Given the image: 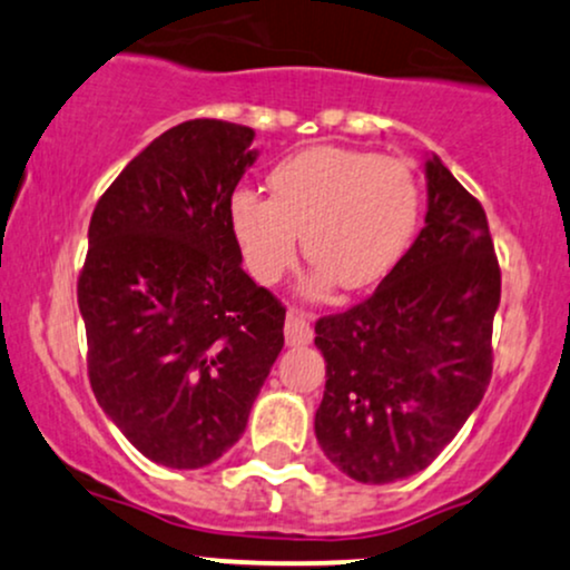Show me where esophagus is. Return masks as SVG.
Instances as JSON below:
<instances>
[{"label": "esophagus", "instance_id": "34e87169", "mask_svg": "<svg viewBox=\"0 0 570 570\" xmlns=\"http://www.w3.org/2000/svg\"><path fill=\"white\" fill-rule=\"evenodd\" d=\"M284 335H286V345H294V348H297V345L311 343L313 330H311V322H307L305 313H299V311L286 313Z\"/></svg>", "mask_w": 570, "mask_h": 570}]
</instances>
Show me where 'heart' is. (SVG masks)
Segmentation results:
<instances>
[{
	"mask_svg": "<svg viewBox=\"0 0 570 570\" xmlns=\"http://www.w3.org/2000/svg\"><path fill=\"white\" fill-rule=\"evenodd\" d=\"M421 219L407 163L343 147H313L278 163L271 198L240 187L227 222L246 273L273 286L297 265L299 235L313 259L305 292L367 289L394 271Z\"/></svg>",
	"mask_w": 570,
	"mask_h": 570,
	"instance_id": "heart-1",
	"label": "heart"
}]
</instances>
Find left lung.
I'll return each instance as SVG.
<instances>
[{"label": "left lung", "mask_w": 570, "mask_h": 570, "mask_svg": "<svg viewBox=\"0 0 570 570\" xmlns=\"http://www.w3.org/2000/svg\"><path fill=\"white\" fill-rule=\"evenodd\" d=\"M426 227L372 297L316 322V440L351 480H404L453 442L493 375L501 271L485 208L431 155Z\"/></svg>", "instance_id": "1"}]
</instances>
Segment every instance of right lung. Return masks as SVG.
<instances>
[{
	"instance_id": "right-lung-1",
	"label": "right lung",
	"mask_w": 570,
	"mask_h": 570,
	"mask_svg": "<svg viewBox=\"0 0 570 570\" xmlns=\"http://www.w3.org/2000/svg\"><path fill=\"white\" fill-rule=\"evenodd\" d=\"M254 130L187 120L141 149L88 227L77 303L88 377L122 436L200 469L244 434L284 348L286 307L240 267L227 203L257 160Z\"/></svg>"
}]
</instances>
